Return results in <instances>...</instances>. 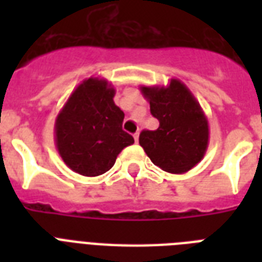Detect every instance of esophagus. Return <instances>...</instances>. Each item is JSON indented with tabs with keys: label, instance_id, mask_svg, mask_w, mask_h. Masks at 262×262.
I'll list each match as a JSON object with an SVG mask.
<instances>
[{
	"label": "esophagus",
	"instance_id": "34e87169",
	"mask_svg": "<svg viewBox=\"0 0 262 262\" xmlns=\"http://www.w3.org/2000/svg\"><path fill=\"white\" fill-rule=\"evenodd\" d=\"M133 137H135L136 143H139V132H136L135 135H133Z\"/></svg>",
	"mask_w": 262,
	"mask_h": 262
}]
</instances>
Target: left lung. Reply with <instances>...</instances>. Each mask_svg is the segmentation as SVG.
Masks as SVG:
<instances>
[{"label":"left lung","instance_id":"1","mask_svg":"<svg viewBox=\"0 0 262 262\" xmlns=\"http://www.w3.org/2000/svg\"><path fill=\"white\" fill-rule=\"evenodd\" d=\"M158 118L156 130H143L139 143L152 163L163 171H189L205 155L209 143V126L203 108L190 90L178 79L167 87H140Z\"/></svg>","mask_w":262,"mask_h":262}]
</instances>
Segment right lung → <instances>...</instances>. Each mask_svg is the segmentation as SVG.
<instances>
[{"label":"right lung","mask_w":262,"mask_h":262,"mask_svg":"<svg viewBox=\"0 0 262 262\" xmlns=\"http://www.w3.org/2000/svg\"><path fill=\"white\" fill-rule=\"evenodd\" d=\"M107 80L90 77L76 88L54 125L55 145L68 167L84 177L108 171L135 139L122 130L123 111L114 103Z\"/></svg>","instance_id":"add662e5"}]
</instances>
